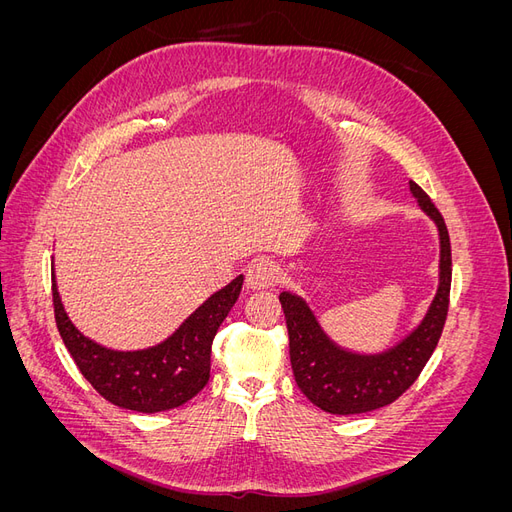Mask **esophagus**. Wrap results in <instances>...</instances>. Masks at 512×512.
<instances>
[{
    "instance_id": "1",
    "label": "esophagus",
    "mask_w": 512,
    "mask_h": 512,
    "mask_svg": "<svg viewBox=\"0 0 512 512\" xmlns=\"http://www.w3.org/2000/svg\"><path fill=\"white\" fill-rule=\"evenodd\" d=\"M277 282V265L269 258L254 260L245 271V286L250 290L271 288Z\"/></svg>"
}]
</instances>
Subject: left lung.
<instances>
[{"instance_id": "obj_1", "label": "left lung", "mask_w": 512, "mask_h": 512, "mask_svg": "<svg viewBox=\"0 0 512 512\" xmlns=\"http://www.w3.org/2000/svg\"><path fill=\"white\" fill-rule=\"evenodd\" d=\"M418 207L436 224L440 237L438 290L423 320L391 348L354 352L335 344L320 327L312 307L301 294L284 290L280 303L290 337L292 374L303 395L329 414H361L389 406L406 393L427 365L442 335L448 294H451V241L440 211L431 198L410 181Z\"/></svg>"}]
</instances>
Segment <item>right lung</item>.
I'll use <instances>...</instances> for the list:
<instances>
[{"mask_svg": "<svg viewBox=\"0 0 512 512\" xmlns=\"http://www.w3.org/2000/svg\"><path fill=\"white\" fill-rule=\"evenodd\" d=\"M241 286L243 275L213 292L164 342L141 350H115L74 327L53 269L55 322L76 367L106 401L134 412H164L183 406L209 382L213 337L237 303Z\"/></svg>", "mask_w": 512, "mask_h": 512, "instance_id": "add662e5", "label": "right lung"}]
</instances>
